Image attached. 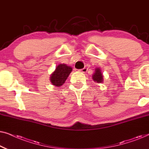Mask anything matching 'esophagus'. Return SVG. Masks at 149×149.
<instances>
[{
  "mask_svg": "<svg viewBox=\"0 0 149 149\" xmlns=\"http://www.w3.org/2000/svg\"><path fill=\"white\" fill-rule=\"evenodd\" d=\"M87 71V68H86V67H85V68H83L81 69V70H80V72H83V73L86 72Z\"/></svg>",
  "mask_w": 149,
  "mask_h": 149,
  "instance_id": "1",
  "label": "esophagus"
}]
</instances>
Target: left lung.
<instances>
[{"label":"left lung","mask_w":149,"mask_h":149,"mask_svg":"<svg viewBox=\"0 0 149 149\" xmlns=\"http://www.w3.org/2000/svg\"><path fill=\"white\" fill-rule=\"evenodd\" d=\"M101 69L100 68H96L95 69L94 74L92 75L93 80L95 81V83H101L103 82V75L102 73L101 72Z\"/></svg>","instance_id":"1"}]
</instances>
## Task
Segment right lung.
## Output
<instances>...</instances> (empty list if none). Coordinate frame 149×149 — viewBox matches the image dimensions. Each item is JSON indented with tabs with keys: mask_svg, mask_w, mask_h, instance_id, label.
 Returning <instances> with one entry per match:
<instances>
[{
	"mask_svg": "<svg viewBox=\"0 0 149 149\" xmlns=\"http://www.w3.org/2000/svg\"><path fill=\"white\" fill-rule=\"evenodd\" d=\"M72 68L65 64H60L57 66L56 70L51 74L50 81L52 85L60 87L64 84L69 74L72 72Z\"/></svg>",
	"mask_w": 149,
	"mask_h": 149,
	"instance_id": "add662e5",
	"label": "right lung"
}]
</instances>
